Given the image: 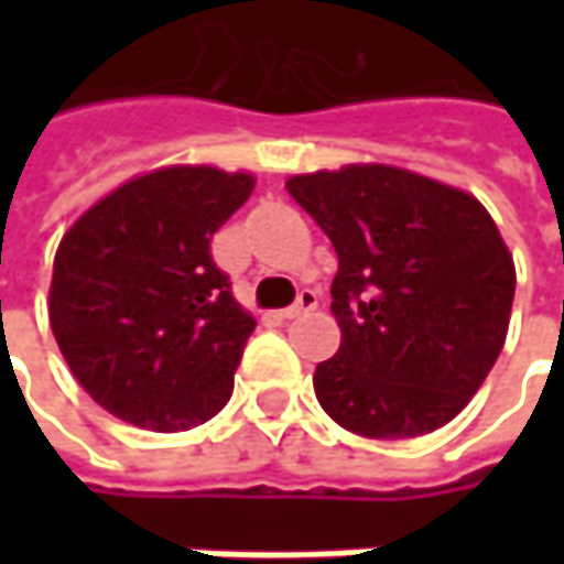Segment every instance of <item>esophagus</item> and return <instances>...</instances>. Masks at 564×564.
<instances>
[{"instance_id": "34e87169", "label": "esophagus", "mask_w": 564, "mask_h": 564, "mask_svg": "<svg viewBox=\"0 0 564 564\" xmlns=\"http://www.w3.org/2000/svg\"><path fill=\"white\" fill-rule=\"evenodd\" d=\"M316 304H319V294L314 292V289H301V294H297V301H294L292 307H285L282 311V316L285 319H294V316L307 314V311H314Z\"/></svg>"}]
</instances>
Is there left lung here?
Returning a JSON list of instances; mask_svg holds the SVG:
<instances>
[{
    "mask_svg": "<svg viewBox=\"0 0 564 564\" xmlns=\"http://www.w3.org/2000/svg\"><path fill=\"white\" fill-rule=\"evenodd\" d=\"M333 241L336 358L316 364L323 411L367 440L448 423L499 358L514 263L484 204L392 165L289 178Z\"/></svg>",
    "mask_w": 564,
    "mask_h": 564,
    "instance_id": "obj_1",
    "label": "left lung"
}]
</instances>
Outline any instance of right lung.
Returning <instances> with one entry per match:
<instances>
[{
    "label": "right lung",
    "mask_w": 564,
    "mask_h": 564,
    "mask_svg": "<svg viewBox=\"0 0 564 564\" xmlns=\"http://www.w3.org/2000/svg\"><path fill=\"white\" fill-rule=\"evenodd\" d=\"M253 178L169 165L90 206L53 263L50 326L75 379L119 421L156 433L209 421L253 333L209 238Z\"/></svg>",
    "instance_id": "add662e5"
}]
</instances>
